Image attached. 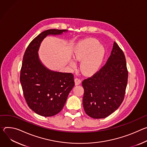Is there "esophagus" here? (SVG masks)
<instances>
[{
    "instance_id": "34e87169",
    "label": "esophagus",
    "mask_w": 147,
    "mask_h": 147,
    "mask_svg": "<svg viewBox=\"0 0 147 147\" xmlns=\"http://www.w3.org/2000/svg\"><path fill=\"white\" fill-rule=\"evenodd\" d=\"M81 82H82V80L79 78H75V85H78L79 84H80Z\"/></svg>"
}]
</instances>
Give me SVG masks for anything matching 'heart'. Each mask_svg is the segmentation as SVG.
I'll return each mask as SVG.
<instances>
[{
	"label": "heart",
	"instance_id": "1",
	"mask_svg": "<svg viewBox=\"0 0 147 147\" xmlns=\"http://www.w3.org/2000/svg\"><path fill=\"white\" fill-rule=\"evenodd\" d=\"M99 42L93 38L87 39L79 43L74 54V58L82 61L80 68L85 74H90L99 68L104 56V49L99 45ZM72 67H75L73 61L70 62Z\"/></svg>",
	"mask_w": 147,
	"mask_h": 147
}]
</instances>
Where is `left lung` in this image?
Here are the masks:
<instances>
[{
    "label": "left lung",
    "mask_w": 147,
    "mask_h": 147,
    "mask_svg": "<svg viewBox=\"0 0 147 147\" xmlns=\"http://www.w3.org/2000/svg\"><path fill=\"white\" fill-rule=\"evenodd\" d=\"M127 80L125 55L114 42L106 63L82 82L83 106L87 115L93 119H103L116 111L124 100Z\"/></svg>",
    "instance_id": "obj_1"
}]
</instances>
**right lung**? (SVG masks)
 <instances>
[{"mask_svg":"<svg viewBox=\"0 0 147 147\" xmlns=\"http://www.w3.org/2000/svg\"><path fill=\"white\" fill-rule=\"evenodd\" d=\"M67 30H45L30 43L24 53L20 71V83L28 107L44 117L59 113L75 85L74 75L51 71L40 61L38 51L48 35H59Z\"/></svg>","mask_w":147,"mask_h":147,"instance_id":"add662e5","label":"right lung"}]
</instances>
